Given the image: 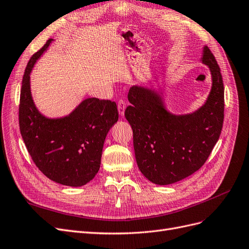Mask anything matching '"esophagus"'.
<instances>
[{
	"label": "esophagus",
	"mask_w": 249,
	"mask_h": 249,
	"mask_svg": "<svg viewBox=\"0 0 249 249\" xmlns=\"http://www.w3.org/2000/svg\"><path fill=\"white\" fill-rule=\"evenodd\" d=\"M125 108H126V103L121 99L118 101V110H119V114L121 116H124V113H125Z\"/></svg>",
	"instance_id": "esophagus-1"
}]
</instances>
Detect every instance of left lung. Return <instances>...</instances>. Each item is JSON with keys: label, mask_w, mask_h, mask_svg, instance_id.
<instances>
[{"label": "left lung", "mask_w": 249, "mask_h": 249, "mask_svg": "<svg viewBox=\"0 0 249 249\" xmlns=\"http://www.w3.org/2000/svg\"><path fill=\"white\" fill-rule=\"evenodd\" d=\"M202 61L209 67L213 88L206 104L191 115L174 116L164 108L158 93L133 86L125 118L133 131L137 166L156 185H170L199 170L208 159L223 129L225 89L217 61L204 47Z\"/></svg>", "instance_id": "left-lung-1"}]
</instances>
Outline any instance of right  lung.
Segmentation results:
<instances>
[{
	"instance_id": "1",
	"label": "right lung",
	"mask_w": 249,
	"mask_h": 249,
	"mask_svg": "<svg viewBox=\"0 0 249 249\" xmlns=\"http://www.w3.org/2000/svg\"><path fill=\"white\" fill-rule=\"evenodd\" d=\"M51 41L33 55L24 71L18 110L20 133L36 166L46 177L63 186L81 187L99 170L106 136L119 119L118 108L114 101L87 98L61 119H47L38 112L31 95L30 73Z\"/></svg>"
}]
</instances>
